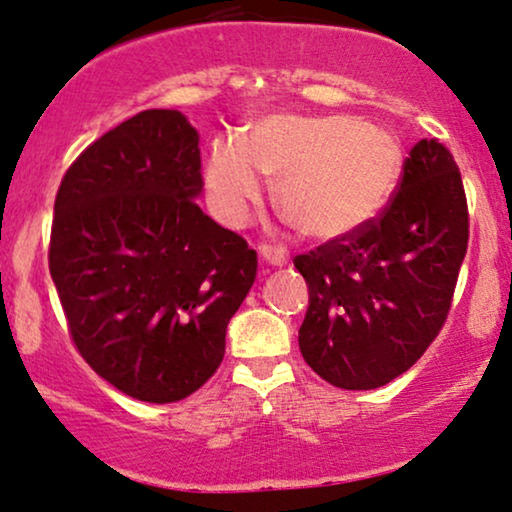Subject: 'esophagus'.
<instances>
[{"label": "esophagus", "instance_id": "1", "mask_svg": "<svg viewBox=\"0 0 512 512\" xmlns=\"http://www.w3.org/2000/svg\"><path fill=\"white\" fill-rule=\"evenodd\" d=\"M260 255L264 262L274 264V267H283L288 262V248L285 245H271V243H262L260 245Z\"/></svg>", "mask_w": 512, "mask_h": 512}]
</instances>
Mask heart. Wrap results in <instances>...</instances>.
Returning a JSON list of instances; mask_svg holds the SVG:
<instances>
[{
  "label": "heart",
  "instance_id": "b5f03b06",
  "mask_svg": "<svg viewBox=\"0 0 512 512\" xmlns=\"http://www.w3.org/2000/svg\"><path fill=\"white\" fill-rule=\"evenodd\" d=\"M262 175L276 182V206L299 234L330 241L351 234L384 208L403 170V145L386 128L349 114H274L243 140L213 142L206 185L217 213L241 222L260 196Z\"/></svg>",
  "mask_w": 512,
  "mask_h": 512
}]
</instances>
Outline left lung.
<instances>
[{"mask_svg": "<svg viewBox=\"0 0 512 512\" xmlns=\"http://www.w3.org/2000/svg\"><path fill=\"white\" fill-rule=\"evenodd\" d=\"M466 248L459 166L442 142L419 140L377 217L295 257L309 285L306 365L346 391L410 370L445 325Z\"/></svg>", "mask_w": 512, "mask_h": 512, "instance_id": "obj_1", "label": "left lung"}]
</instances>
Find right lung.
Instances as JSON below:
<instances>
[{
  "instance_id": "obj_1",
  "label": "right lung",
  "mask_w": 512,
  "mask_h": 512,
  "mask_svg": "<svg viewBox=\"0 0 512 512\" xmlns=\"http://www.w3.org/2000/svg\"><path fill=\"white\" fill-rule=\"evenodd\" d=\"M199 133L145 109L88 145L53 206L49 269L81 358L121 393L177 403L224 358L257 252L196 206Z\"/></svg>"
}]
</instances>
